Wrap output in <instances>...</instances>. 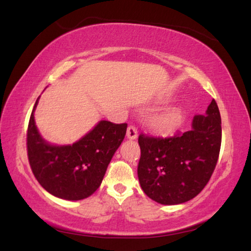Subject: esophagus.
I'll use <instances>...</instances> for the list:
<instances>
[{
	"label": "esophagus",
	"instance_id": "1",
	"mask_svg": "<svg viewBox=\"0 0 251 251\" xmlns=\"http://www.w3.org/2000/svg\"><path fill=\"white\" fill-rule=\"evenodd\" d=\"M127 138L129 139H136L137 138V135H138V131H137V128H136L135 126L130 125L128 126V128H127Z\"/></svg>",
	"mask_w": 251,
	"mask_h": 251
}]
</instances>
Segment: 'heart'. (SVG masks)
Returning a JSON list of instances; mask_svg holds the SVG:
<instances>
[{
	"instance_id": "heart-1",
	"label": "heart",
	"mask_w": 251,
	"mask_h": 251,
	"mask_svg": "<svg viewBox=\"0 0 251 251\" xmlns=\"http://www.w3.org/2000/svg\"><path fill=\"white\" fill-rule=\"evenodd\" d=\"M181 121L179 110H169L155 118L154 125L161 133H172L175 130Z\"/></svg>"
}]
</instances>
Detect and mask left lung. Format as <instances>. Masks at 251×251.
Returning a JSON list of instances; mask_svg holds the SVG:
<instances>
[{"label": "left lung", "instance_id": "8db88e82", "mask_svg": "<svg viewBox=\"0 0 251 251\" xmlns=\"http://www.w3.org/2000/svg\"><path fill=\"white\" fill-rule=\"evenodd\" d=\"M137 174L148 197L161 205L190 201L209 181L222 145V118L215 100L205 115H196L192 129L172 137L141 134Z\"/></svg>", "mask_w": 251, "mask_h": 251}]
</instances>
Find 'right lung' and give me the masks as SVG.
Returning <instances> with one entry per match:
<instances>
[{
    "instance_id": "add662e5",
    "label": "right lung",
    "mask_w": 251,
    "mask_h": 251,
    "mask_svg": "<svg viewBox=\"0 0 251 251\" xmlns=\"http://www.w3.org/2000/svg\"><path fill=\"white\" fill-rule=\"evenodd\" d=\"M40 99V97H39ZM29 117L26 146L29 166L43 188L66 201H80L96 192L106 169L126 135L127 124L100 121L73 145H50Z\"/></svg>"
}]
</instances>
